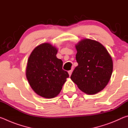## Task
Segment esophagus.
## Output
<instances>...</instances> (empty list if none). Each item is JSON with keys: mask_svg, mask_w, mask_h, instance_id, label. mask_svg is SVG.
<instances>
[{"mask_svg": "<svg viewBox=\"0 0 128 128\" xmlns=\"http://www.w3.org/2000/svg\"><path fill=\"white\" fill-rule=\"evenodd\" d=\"M72 72H73V70H69V71H68V73H69V76H70L71 74H72Z\"/></svg>", "mask_w": 128, "mask_h": 128, "instance_id": "1", "label": "esophagus"}]
</instances>
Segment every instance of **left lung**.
I'll return each mask as SVG.
<instances>
[{
  "label": "left lung",
  "mask_w": 128,
  "mask_h": 128,
  "mask_svg": "<svg viewBox=\"0 0 128 128\" xmlns=\"http://www.w3.org/2000/svg\"><path fill=\"white\" fill-rule=\"evenodd\" d=\"M75 47L78 66L70 78L82 92L96 94L107 86L111 78L113 71L111 56L103 44L90 39H83Z\"/></svg>",
  "instance_id": "left-lung-1"
}]
</instances>
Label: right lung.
<instances>
[{
    "mask_svg": "<svg viewBox=\"0 0 128 128\" xmlns=\"http://www.w3.org/2000/svg\"><path fill=\"white\" fill-rule=\"evenodd\" d=\"M58 49L50 43H43L34 48L28 60L26 77L36 94L53 98L62 90L69 77L62 69V61L56 57Z\"/></svg>",
    "mask_w": 128,
    "mask_h": 128,
    "instance_id": "obj_1",
    "label": "right lung"
}]
</instances>
